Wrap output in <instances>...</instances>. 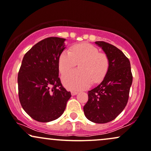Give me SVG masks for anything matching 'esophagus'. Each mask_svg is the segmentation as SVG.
<instances>
[{
    "label": "esophagus",
    "mask_w": 151,
    "mask_h": 151,
    "mask_svg": "<svg viewBox=\"0 0 151 151\" xmlns=\"http://www.w3.org/2000/svg\"><path fill=\"white\" fill-rule=\"evenodd\" d=\"M77 93H78L77 91H71V95H72V96H76V95L77 94Z\"/></svg>",
    "instance_id": "esophagus-1"
}]
</instances>
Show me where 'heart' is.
<instances>
[{"instance_id": "obj_1", "label": "heart", "mask_w": 151, "mask_h": 151, "mask_svg": "<svg viewBox=\"0 0 151 151\" xmlns=\"http://www.w3.org/2000/svg\"><path fill=\"white\" fill-rule=\"evenodd\" d=\"M78 63L79 69L70 71L63 77V82L70 90L88 87L92 81L98 82L106 76L109 60L105 53L90 43L73 45L70 51L64 50L58 58L59 70L62 74L70 70Z\"/></svg>"}]
</instances>
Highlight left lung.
<instances>
[{
  "instance_id": "left-lung-1",
  "label": "left lung",
  "mask_w": 151,
  "mask_h": 151,
  "mask_svg": "<svg viewBox=\"0 0 151 151\" xmlns=\"http://www.w3.org/2000/svg\"><path fill=\"white\" fill-rule=\"evenodd\" d=\"M96 43L108 56L109 68L102 82L88 92L83 111L89 121L106 123L114 120L126 106L133 76L129 60L121 50L104 41Z\"/></svg>"
}]
</instances>
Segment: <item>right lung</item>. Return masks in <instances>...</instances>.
Masks as SVG:
<instances>
[{"mask_svg": "<svg viewBox=\"0 0 151 151\" xmlns=\"http://www.w3.org/2000/svg\"><path fill=\"white\" fill-rule=\"evenodd\" d=\"M65 38L49 37L25 54L18 74V96L22 108L33 119L50 122L63 113L70 91L59 78L58 58Z\"/></svg>", "mask_w": 151, "mask_h": 151, "instance_id": "add662e5", "label": "right lung"}]
</instances>
